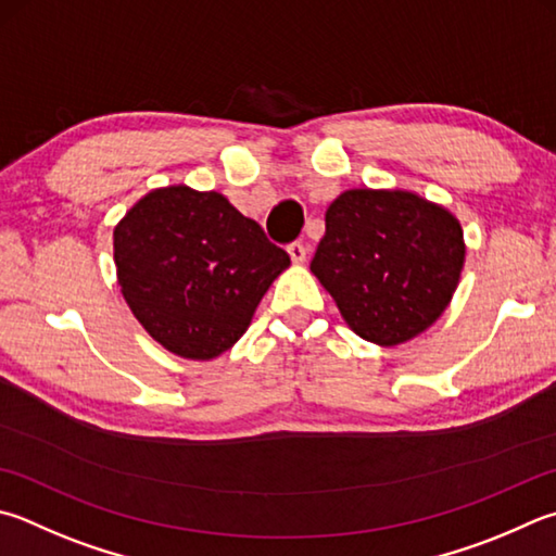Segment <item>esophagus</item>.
<instances>
[{"mask_svg":"<svg viewBox=\"0 0 556 556\" xmlns=\"http://www.w3.org/2000/svg\"><path fill=\"white\" fill-rule=\"evenodd\" d=\"M287 252H289V257H291V262H294V265H304V262H306V248H304V243H291L287 248Z\"/></svg>","mask_w":556,"mask_h":556,"instance_id":"1","label":"esophagus"}]
</instances>
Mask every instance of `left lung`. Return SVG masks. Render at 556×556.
I'll return each instance as SVG.
<instances>
[{
  "label": "left lung",
  "mask_w": 556,
  "mask_h": 556,
  "mask_svg": "<svg viewBox=\"0 0 556 556\" xmlns=\"http://www.w3.org/2000/svg\"><path fill=\"white\" fill-rule=\"evenodd\" d=\"M464 252L445 206L401 189H348L326 211L311 271L359 338L393 348L442 316Z\"/></svg>",
  "instance_id": "1"
}]
</instances>
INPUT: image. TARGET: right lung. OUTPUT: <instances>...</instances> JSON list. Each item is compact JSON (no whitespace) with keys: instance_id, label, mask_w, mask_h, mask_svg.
Instances as JSON below:
<instances>
[{"instance_id":"1","label":"right lung","mask_w":556,"mask_h":556,"mask_svg":"<svg viewBox=\"0 0 556 556\" xmlns=\"http://www.w3.org/2000/svg\"><path fill=\"white\" fill-rule=\"evenodd\" d=\"M128 308L165 350L214 359L243 338L289 255L218 191L153 189L114 228Z\"/></svg>"}]
</instances>
